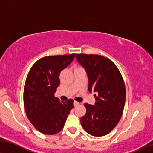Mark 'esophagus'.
Segmentation results:
<instances>
[{
  "label": "esophagus",
  "mask_w": 153,
  "mask_h": 153,
  "mask_svg": "<svg viewBox=\"0 0 153 153\" xmlns=\"http://www.w3.org/2000/svg\"><path fill=\"white\" fill-rule=\"evenodd\" d=\"M79 104V102H77V101H74V105L75 107H77Z\"/></svg>",
  "instance_id": "1"
}]
</instances>
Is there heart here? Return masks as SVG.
<instances>
[{
  "mask_svg": "<svg viewBox=\"0 0 153 153\" xmlns=\"http://www.w3.org/2000/svg\"><path fill=\"white\" fill-rule=\"evenodd\" d=\"M77 68H79V67H77Z\"/></svg>",
  "mask_w": 153,
  "mask_h": 153,
  "instance_id": "1",
  "label": "heart"
}]
</instances>
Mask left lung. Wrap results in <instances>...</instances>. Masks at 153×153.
<instances>
[{
    "mask_svg": "<svg viewBox=\"0 0 153 153\" xmlns=\"http://www.w3.org/2000/svg\"><path fill=\"white\" fill-rule=\"evenodd\" d=\"M77 62L89 77V91L97 92L95 105L85 103L87 112L80 122L86 132L95 137L109 134L121 118L126 87L119 68L108 58L98 55L77 54Z\"/></svg>",
    "mask_w": 153,
    "mask_h": 153,
    "instance_id": "8db88e82",
    "label": "left lung"
}]
</instances>
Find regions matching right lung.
<instances>
[{
    "label": "right lung",
    "instance_id": "right-lung-1",
    "mask_svg": "<svg viewBox=\"0 0 153 153\" xmlns=\"http://www.w3.org/2000/svg\"><path fill=\"white\" fill-rule=\"evenodd\" d=\"M76 54L48 56L36 61L30 70L23 91L27 119L39 132L55 134L64 128L74 100L60 102L55 93L59 74L74 60Z\"/></svg>",
    "mask_w": 153,
    "mask_h": 153
}]
</instances>
